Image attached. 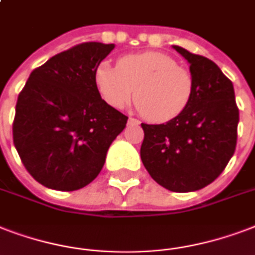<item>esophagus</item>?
Returning <instances> with one entry per match:
<instances>
[{
	"mask_svg": "<svg viewBox=\"0 0 255 255\" xmlns=\"http://www.w3.org/2000/svg\"><path fill=\"white\" fill-rule=\"evenodd\" d=\"M128 123L139 124V123H140V122H139V120H137V119H135V118H129V119H128Z\"/></svg>",
	"mask_w": 255,
	"mask_h": 255,
	"instance_id": "1",
	"label": "esophagus"
}]
</instances>
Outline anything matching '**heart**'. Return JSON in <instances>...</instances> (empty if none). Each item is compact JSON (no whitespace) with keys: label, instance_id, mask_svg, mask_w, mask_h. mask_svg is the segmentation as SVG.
I'll return each mask as SVG.
<instances>
[{"label":"heart","instance_id":"b5f03b06","mask_svg":"<svg viewBox=\"0 0 255 255\" xmlns=\"http://www.w3.org/2000/svg\"><path fill=\"white\" fill-rule=\"evenodd\" d=\"M95 83L103 100L116 110L135 97L139 111L152 123L178 118L194 95L190 69L178 65L170 54L153 50L127 54L116 67L102 63L95 72Z\"/></svg>","mask_w":255,"mask_h":255}]
</instances>
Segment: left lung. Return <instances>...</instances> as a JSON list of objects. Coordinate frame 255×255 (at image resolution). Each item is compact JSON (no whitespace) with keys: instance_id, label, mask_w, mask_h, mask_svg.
<instances>
[{"instance_id":"obj_1","label":"left lung","mask_w":255,"mask_h":255,"mask_svg":"<svg viewBox=\"0 0 255 255\" xmlns=\"http://www.w3.org/2000/svg\"><path fill=\"white\" fill-rule=\"evenodd\" d=\"M194 76L183 114L166 124H144L140 158L156 183L174 192L201 190L218 178L234 155L240 110L234 87L215 63L174 46Z\"/></svg>"}]
</instances>
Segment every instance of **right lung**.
Masks as SVG:
<instances>
[{
    "instance_id": "add662e5",
    "label": "right lung",
    "mask_w": 255,
    "mask_h": 255,
    "mask_svg": "<svg viewBox=\"0 0 255 255\" xmlns=\"http://www.w3.org/2000/svg\"><path fill=\"white\" fill-rule=\"evenodd\" d=\"M114 44L83 42L50 57L19 92L13 143L33 178L48 188L89 184L128 118L100 96L95 72Z\"/></svg>"
}]
</instances>
